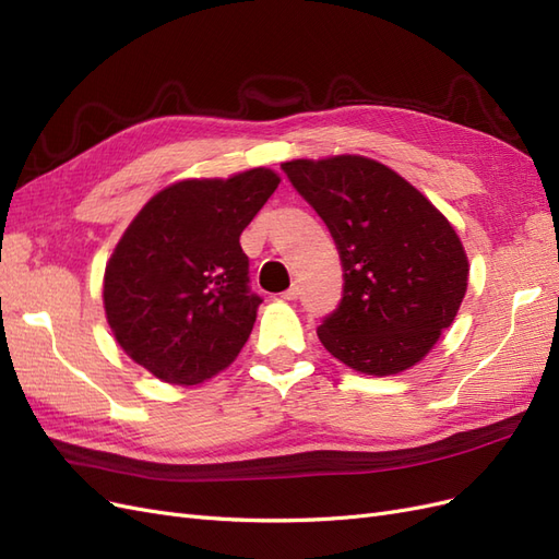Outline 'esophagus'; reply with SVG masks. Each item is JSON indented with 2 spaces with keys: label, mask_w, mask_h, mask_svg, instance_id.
<instances>
[{
  "label": "esophagus",
  "mask_w": 559,
  "mask_h": 559,
  "mask_svg": "<svg viewBox=\"0 0 559 559\" xmlns=\"http://www.w3.org/2000/svg\"><path fill=\"white\" fill-rule=\"evenodd\" d=\"M298 294H300V292H298V286H296V284H292L289 289H286V292L282 294V298H284V300H296V298H298Z\"/></svg>",
  "instance_id": "obj_1"
}]
</instances>
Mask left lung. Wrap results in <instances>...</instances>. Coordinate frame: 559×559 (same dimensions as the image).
I'll return each mask as SVG.
<instances>
[{
	"mask_svg": "<svg viewBox=\"0 0 559 559\" xmlns=\"http://www.w3.org/2000/svg\"><path fill=\"white\" fill-rule=\"evenodd\" d=\"M324 218L343 263V298L317 335L366 376H396L452 324L468 259L448 218L386 165L364 156L282 163Z\"/></svg>",
	"mask_w": 559,
	"mask_h": 559,
	"instance_id": "1",
	"label": "left lung"
}]
</instances>
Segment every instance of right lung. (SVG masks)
Masks as SVG:
<instances>
[{"label":"right lung","instance_id":"1","mask_svg":"<svg viewBox=\"0 0 559 559\" xmlns=\"http://www.w3.org/2000/svg\"><path fill=\"white\" fill-rule=\"evenodd\" d=\"M280 177L253 167L228 179H186L132 218L105 270L116 343L163 382L198 384L233 364L257 321L240 235Z\"/></svg>","mask_w":559,"mask_h":559}]
</instances>
